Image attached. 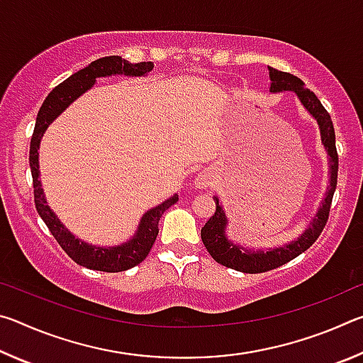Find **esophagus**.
<instances>
[{
	"instance_id": "1",
	"label": "esophagus",
	"mask_w": 363,
	"mask_h": 363,
	"mask_svg": "<svg viewBox=\"0 0 363 363\" xmlns=\"http://www.w3.org/2000/svg\"><path fill=\"white\" fill-rule=\"evenodd\" d=\"M214 179H216V176H214V173H213L211 169H201L200 173L195 176L194 186L196 189H208V187L213 186Z\"/></svg>"
}]
</instances>
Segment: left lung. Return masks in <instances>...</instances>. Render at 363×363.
<instances>
[{
	"label": "left lung",
	"mask_w": 363,
	"mask_h": 363,
	"mask_svg": "<svg viewBox=\"0 0 363 363\" xmlns=\"http://www.w3.org/2000/svg\"><path fill=\"white\" fill-rule=\"evenodd\" d=\"M269 69V93H284V91H293L298 96L299 102L303 107L312 115V118L317 121L318 131H320L322 145L325 147L328 155V187L325 196L322 200L320 206L315 213V216L307 225V229L301 233L296 240H291L290 243L281 245L277 248L269 250H255L243 247L232 242L229 235H227V225H229V219L225 216V211L223 205L219 203V196L214 195V201H216V211L213 216L206 220V224L201 227V240L208 250V253L216 262L223 264L225 267L240 270V272L247 274H257L266 272V270H272L275 267H280L286 264L288 261L294 259L301 253L314 243L318 235H320L325 224L328 220L330 214V205L333 200V194L336 190L337 182V153H336V140H335V128L333 121L330 118V113L325 110L322 102L317 99V96L312 93L311 89L304 88V83L301 82L298 77L291 75V73L275 70L272 67Z\"/></svg>",
	"instance_id": "left-lung-1"
}]
</instances>
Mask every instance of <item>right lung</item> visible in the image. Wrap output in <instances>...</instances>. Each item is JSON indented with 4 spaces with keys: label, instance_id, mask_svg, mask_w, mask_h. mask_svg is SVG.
Returning <instances> with one entry per match:
<instances>
[{
    "label": "right lung",
    "instance_id": "right-lung-1",
    "mask_svg": "<svg viewBox=\"0 0 363 363\" xmlns=\"http://www.w3.org/2000/svg\"><path fill=\"white\" fill-rule=\"evenodd\" d=\"M153 64L152 62H139L131 64L128 60L121 59L120 56H108L97 59L91 62L88 67L78 70L69 77L65 82L56 86L51 93L43 102L38 115H36L35 130L32 136V143H30V169H32L33 177V194H35V206L36 211L45 220L48 229L56 238L57 243L62 247V250L69 255L73 261L79 266L93 269V270H102V272H121V270H128L139 262L145 259L149 255L152 245L155 243V238L158 235V223L162 214L168 210L171 205H174L179 196L177 194L171 195L168 200L163 203L150 208L149 211L144 213L140 218L139 225L134 235L130 240L115 245V247H96L88 242H83L82 238H77L73 233L67 229V227L60 223V219L56 216L51 208H49L45 190L41 187L40 181V143L48 126L57 118V116L64 112V110L75 102L79 96H83L86 91H89L96 84L97 78L102 77H112V75H125V77H145L152 72Z\"/></svg>",
    "mask_w": 363,
    "mask_h": 363
}]
</instances>
